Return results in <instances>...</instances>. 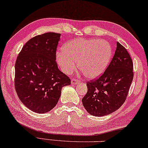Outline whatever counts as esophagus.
Here are the masks:
<instances>
[{
    "label": "esophagus",
    "instance_id": "1",
    "mask_svg": "<svg viewBox=\"0 0 148 148\" xmlns=\"http://www.w3.org/2000/svg\"><path fill=\"white\" fill-rule=\"evenodd\" d=\"M79 82V81L78 79H71V84L72 85H77V83H78Z\"/></svg>",
    "mask_w": 148,
    "mask_h": 148
}]
</instances>
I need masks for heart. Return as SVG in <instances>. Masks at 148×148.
I'll list each match as a JSON object with an SVG mask.
<instances>
[{"mask_svg":"<svg viewBox=\"0 0 148 148\" xmlns=\"http://www.w3.org/2000/svg\"><path fill=\"white\" fill-rule=\"evenodd\" d=\"M112 48L108 42L97 39L77 38L70 40L56 54V61L65 74L78 67L87 78L93 79L105 71L112 58Z\"/></svg>","mask_w":148,"mask_h":148,"instance_id":"1","label":"heart"}]
</instances>
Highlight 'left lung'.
I'll use <instances>...</instances> for the list:
<instances>
[{
	"label": "left lung",
	"mask_w": 148,
	"mask_h": 148,
	"mask_svg": "<svg viewBox=\"0 0 148 148\" xmlns=\"http://www.w3.org/2000/svg\"><path fill=\"white\" fill-rule=\"evenodd\" d=\"M133 77L131 57L117 42L114 55L105 71L87 83V92L82 99L86 110L92 116H103L118 110L126 101Z\"/></svg>",
	"instance_id": "8db88e82"
}]
</instances>
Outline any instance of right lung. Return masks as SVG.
Listing matches in <instances>:
<instances>
[{
  "mask_svg": "<svg viewBox=\"0 0 148 148\" xmlns=\"http://www.w3.org/2000/svg\"><path fill=\"white\" fill-rule=\"evenodd\" d=\"M60 34L48 32L28 40L15 64L14 87L20 101L36 113H46L56 106L61 88L71 80L58 69L56 49Z\"/></svg>",
  "mask_w": 148,
  "mask_h": 148,
  "instance_id": "obj_1",
  "label": "right lung"
}]
</instances>
